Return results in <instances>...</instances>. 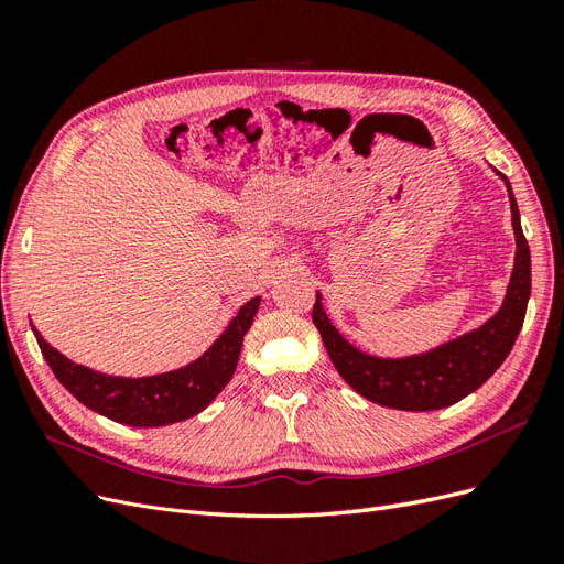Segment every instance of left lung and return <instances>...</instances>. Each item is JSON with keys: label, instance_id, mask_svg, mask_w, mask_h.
Listing matches in <instances>:
<instances>
[{"label": "left lung", "instance_id": "1", "mask_svg": "<svg viewBox=\"0 0 564 564\" xmlns=\"http://www.w3.org/2000/svg\"><path fill=\"white\" fill-rule=\"evenodd\" d=\"M501 178L508 187L518 251L501 311L487 319L480 329L423 355L388 360V357H373L350 346L329 322L317 294L313 322L324 340V348H327L336 371L362 398L381 406L402 409V412H433V409L449 406L470 395L508 357L522 329L529 292H532V261H529V245L522 235L516 195L510 191L508 178Z\"/></svg>", "mask_w": 564, "mask_h": 564}]
</instances>
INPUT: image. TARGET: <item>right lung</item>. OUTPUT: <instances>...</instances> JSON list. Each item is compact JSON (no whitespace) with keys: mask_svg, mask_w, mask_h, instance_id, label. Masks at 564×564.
<instances>
[{"mask_svg":"<svg viewBox=\"0 0 564 564\" xmlns=\"http://www.w3.org/2000/svg\"><path fill=\"white\" fill-rule=\"evenodd\" d=\"M259 305V296L247 301L228 324V329L195 362L145 379L108 377V373L75 365L54 346H48L35 327L32 332H35L51 371L84 406L117 423L133 425V429H158V425L199 414L226 388L237 360H240L245 334L249 332Z\"/></svg>","mask_w":564,"mask_h":564,"instance_id":"obj_1","label":"right lung"}]
</instances>
